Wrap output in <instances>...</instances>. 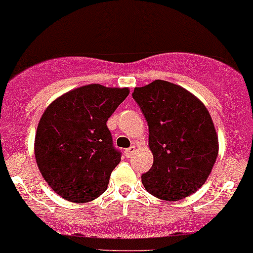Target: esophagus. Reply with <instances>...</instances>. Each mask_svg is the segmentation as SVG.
<instances>
[{"label": "esophagus", "instance_id": "obj_1", "mask_svg": "<svg viewBox=\"0 0 253 253\" xmlns=\"http://www.w3.org/2000/svg\"><path fill=\"white\" fill-rule=\"evenodd\" d=\"M135 152V147H130V148H126V149L124 150V153H125V155H126V158H130L131 157V154H133V153Z\"/></svg>", "mask_w": 253, "mask_h": 253}]
</instances>
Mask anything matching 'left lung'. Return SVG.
<instances>
[{
    "mask_svg": "<svg viewBox=\"0 0 253 253\" xmlns=\"http://www.w3.org/2000/svg\"><path fill=\"white\" fill-rule=\"evenodd\" d=\"M133 99L149 128L153 166L142 175L150 194L179 201L205 184L218 155V136L202 101L179 85L155 80Z\"/></svg>",
    "mask_w": 253,
    "mask_h": 253,
    "instance_id": "8db88e82",
    "label": "left lung"
}]
</instances>
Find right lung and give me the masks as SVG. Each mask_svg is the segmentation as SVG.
<instances>
[{"mask_svg": "<svg viewBox=\"0 0 253 253\" xmlns=\"http://www.w3.org/2000/svg\"><path fill=\"white\" fill-rule=\"evenodd\" d=\"M129 95L128 87L90 84L61 95L43 111L35 136V158L60 197L90 202L105 192L122 153L106 122Z\"/></svg>", "mask_w": 253, "mask_h": 253, "instance_id": "1", "label": "right lung"}]
</instances>
